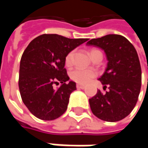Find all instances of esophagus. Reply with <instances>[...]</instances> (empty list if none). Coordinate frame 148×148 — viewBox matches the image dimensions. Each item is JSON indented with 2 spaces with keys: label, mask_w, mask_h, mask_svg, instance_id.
<instances>
[{
  "label": "esophagus",
  "mask_w": 148,
  "mask_h": 148,
  "mask_svg": "<svg viewBox=\"0 0 148 148\" xmlns=\"http://www.w3.org/2000/svg\"><path fill=\"white\" fill-rule=\"evenodd\" d=\"M77 89H85V88H86V86H83V85H80V84H77Z\"/></svg>",
  "instance_id": "1"
}]
</instances>
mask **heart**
<instances>
[{
	"instance_id": "b5f03b06",
	"label": "heart",
	"mask_w": 148,
	"mask_h": 148,
	"mask_svg": "<svg viewBox=\"0 0 148 148\" xmlns=\"http://www.w3.org/2000/svg\"><path fill=\"white\" fill-rule=\"evenodd\" d=\"M98 52H100L98 49H93L90 51V54L91 58H94V56ZM73 52H70L66 56L65 64L66 66H70L72 62V58H73ZM71 78L79 84H86L90 82L93 78L97 76V72L92 70V69H82V68H77L75 70L71 71Z\"/></svg>"
}]
</instances>
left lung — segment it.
<instances>
[{"label":"left lung","instance_id":"obj_1","mask_svg":"<svg viewBox=\"0 0 148 148\" xmlns=\"http://www.w3.org/2000/svg\"><path fill=\"white\" fill-rule=\"evenodd\" d=\"M87 45H94L105 51L108 63L105 73L99 78L105 95L97 90L89 99L90 110L99 119L117 122L132 112L141 90L142 71L139 58L134 45L119 34H108L92 38Z\"/></svg>","mask_w":148,"mask_h":148}]
</instances>
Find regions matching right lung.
<instances>
[{
    "label": "right lung",
    "instance_id": "right-lung-1",
    "mask_svg": "<svg viewBox=\"0 0 148 148\" xmlns=\"http://www.w3.org/2000/svg\"><path fill=\"white\" fill-rule=\"evenodd\" d=\"M88 38H68L42 34L33 39L21 57L19 89L24 104L38 119L53 120L67 109L69 97L77 90L64 68L66 56ZM62 84L57 90L54 84Z\"/></svg>",
    "mask_w": 148,
    "mask_h": 148
}]
</instances>
